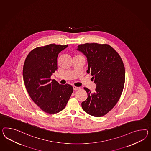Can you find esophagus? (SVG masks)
Masks as SVG:
<instances>
[{
    "instance_id": "1",
    "label": "esophagus",
    "mask_w": 151,
    "mask_h": 151,
    "mask_svg": "<svg viewBox=\"0 0 151 151\" xmlns=\"http://www.w3.org/2000/svg\"><path fill=\"white\" fill-rule=\"evenodd\" d=\"M73 88L74 90H79V89H80V88H79V87L75 86H73Z\"/></svg>"
}]
</instances>
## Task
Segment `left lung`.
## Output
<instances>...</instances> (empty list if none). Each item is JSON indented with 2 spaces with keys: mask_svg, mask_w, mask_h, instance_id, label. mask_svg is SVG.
I'll use <instances>...</instances> for the list:
<instances>
[{
  "mask_svg": "<svg viewBox=\"0 0 151 151\" xmlns=\"http://www.w3.org/2000/svg\"><path fill=\"white\" fill-rule=\"evenodd\" d=\"M77 50L86 57L87 73H91L96 85L94 93L84 88L88 98L81 103V107L92 116H104L115 106L123 92L124 63L116 51L106 44L85 43L78 45Z\"/></svg>",
  "mask_w": 151,
  "mask_h": 151,
  "instance_id": "obj_1",
  "label": "left lung"
}]
</instances>
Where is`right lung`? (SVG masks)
Returning <instances> with one entry per match:
<instances>
[{
	"instance_id": "add662e5",
	"label": "right lung",
	"mask_w": 151,
	"mask_h": 151,
	"mask_svg": "<svg viewBox=\"0 0 151 151\" xmlns=\"http://www.w3.org/2000/svg\"><path fill=\"white\" fill-rule=\"evenodd\" d=\"M68 45L51 44L31 51L23 68L24 83L32 100L44 112L55 114L62 111L73 93L72 85H61L51 76L58 70V54Z\"/></svg>"
}]
</instances>
